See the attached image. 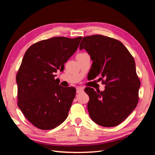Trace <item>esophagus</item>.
Here are the masks:
<instances>
[{
  "instance_id": "obj_1",
  "label": "esophagus",
  "mask_w": 155,
  "mask_h": 155,
  "mask_svg": "<svg viewBox=\"0 0 155 155\" xmlns=\"http://www.w3.org/2000/svg\"><path fill=\"white\" fill-rule=\"evenodd\" d=\"M83 91V88L81 87H78L76 88V92L77 93H79L80 92Z\"/></svg>"
}]
</instances>
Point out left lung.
<instances>
[{
    "instance_id": "obj_1",
    "label": "left lung",
    "mask_w": 155,
    "mask_h": 155,
    "mask_svg": "<svg viewBox=\"0 0 155 155\" xmlns=\"http://www.w3.org/2000/svg\"><path fill=\"white\" fill-rule=\"evenodd\" d=\"M80 50L85 49L93 61L95 78H104V91L88 88L87 104L91 119L105 127L120 124L138 102L140 81L133 57L118 40L101 35L83 37Z\"/></svg>"
}]
</instances>
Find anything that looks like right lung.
I'll use <instances>...</instances> for the list:
<instances>
[{
    "label": "right lung",
    "mask_w": 155,
    "mask_h": 155,
    "mask_svg": "<svg viewBox=\"0 0 155 155\" xmlns=\"http://www.w3.org/2000/svg\"><path fill=\"white\" fill-rule=\"evenodd\" d=\"M82 37H55L32 45L23 57L16 77L18 107L32 125L54 129L67 118L76 88L59 85L55 73L75 53Z\"/></svg>",
    "instance_id": "add662e5"
}]
</instances>
